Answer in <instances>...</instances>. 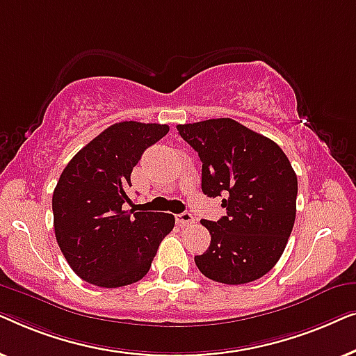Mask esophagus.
<instances>
[{
    "label": "esophagus",
    "mask_w": 356,
    "mask_h": 356,
    "mask_svg": "<svg viewBox=\"0 0 356 356\" xmlns=\"http://www.w3.org/2000/svg\"><path fill=\"white\" fill-rule=\"evenodd\" d=\"M193 222H194V217H193L191 212H183V213H178V216H177V223L179 227H186Z\"/></svg>",
    "instance_id": "34e87169"
}]
</instances>
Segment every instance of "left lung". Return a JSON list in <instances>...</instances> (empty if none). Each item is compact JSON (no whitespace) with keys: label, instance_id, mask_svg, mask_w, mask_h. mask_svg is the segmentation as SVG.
Instances as JSON below:
<instances>
[{"label":"left lung","instance_id":"left-lung-1","mask_svg":"<svg viewBox=\"0 0 356 356\" xmlns=\"http://www.w3.org/2000/svg\"><path fill=\"white\" fill-rule=\"evenodd\" d=\"M202 162V193L225 196L220 220H201L211 246L194 256L211 280L241 285L261 279L280 259L296 216L298 179L279 145L232 118L178 124Z\"/></svg>","mask_w":356,"mask_h":356}]
</instances>
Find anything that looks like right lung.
<instances>
[{
  "label": "right lung",
  "mask_w": 356,
  "mask_h": 356,
  "mask_svg": "<svg viewBox=\"0 0 356 356\" xmlns=\"http://www.w3.org/2000/svg\"><path fill=\"white\" fill-rule=\"evenodd\" d=\"M167 124H111L63 170L53 191L58 246L71 269L92 285L116 289L143 279L175 217L124 211L131 172L144 150L168 133Z\"/></svg>",
  "instance_id": "right-lung-1"
}]
</instances>
